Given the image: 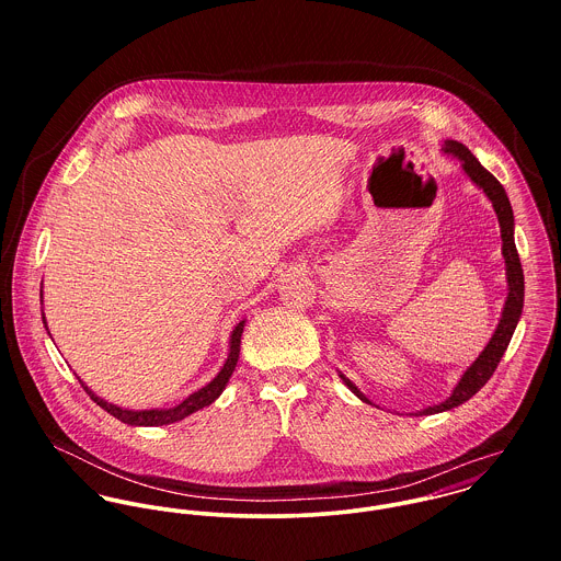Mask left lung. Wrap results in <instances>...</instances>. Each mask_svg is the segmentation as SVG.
Returning <instances> with one entry per match:
<instances>
[{
	"instance_id": "left-lung-1",
	"label": "left lung",
	"mask_w": 561,
	"mask_h": 561,
	"mask_svg": "<svg viewBox=\"0 0 561 561\" xmlns=\"http://www.w3.org/2000/svg\"><path fill=\"white\" fill-rule=\"evenodd\" d=\"M443 153L445 156H451L456 160L460 161L465 174L483 190V194L488 196V201L492 203V209L499 218V227H501V254L505 259V278H507V298H505V305H503V311H501V318L499 323L490 336V341L485 343V347L481 350L480 356L471 363V367L460 376L458 385L454 387L451 396L436 405H430V408H423L419 412H414V416H423V414H436V412H445V410H451L465 401L471 400L481 387L490 380V376L494 374L499 360L503 358L510 341H512V334L516 330V323L520 321L523 316V302H525V276H523V267H520V259H518V250H516V243H514V211H512V205H510V198L503 190V185L481 165L478 158L462 145V142H456V140H445L443 145ZM339 378L345 382V387L365 403H371L367 400V396L360 393V389L350 380L345 378L341 371H339Z\"/></svg>"
}]
</instances>
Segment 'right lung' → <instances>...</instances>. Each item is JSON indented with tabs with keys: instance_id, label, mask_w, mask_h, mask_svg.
<instances>
[{
	"instance_id": "add662e5",
	"label": "right lung",
	"mask_w": 561,
	"mask_h": 561,
	"mask_svg": "<svg viewBox=\"0 0 561 561\" xmlns=\"http://www.w3.org/2000/svg\"><path fill=\"white\" fill-rule=\"evenodd\" d=\"M41 298H43V291H41ZM43 323H45V328H47V321H45V316H43ZM243 323L245 320H241L236 328H233V332H231V339H229V356H227V360H225V365H222V369L218 371V376L209 382V385H205L203 389H198V391H194L192 396H187L185 400L181 401V403H176V405H172V408H153V410H127V408H121V405H116V403H110V401L101 400L99 396H94L83 382L80 385L83 387V391L90 396V400L94 401L96 405H101L103 410H107L112 416H116L118 421H123V423H127V425H145V427H158V425H168V423H176V421H181V419H185V416H190L192 412H196V410H201V408H205V405H209V403H214V401L218 400L220 396H222V391L227 389V382H229V378L233 376V371H236V365H238V358H240V345H241V332H243ZM47 332H49V328H47Z\"/></svg>"
}]
</instances>
